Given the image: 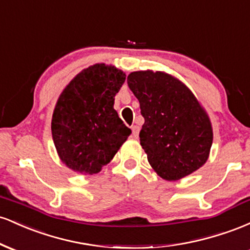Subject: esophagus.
<instances>
[{
  "instance_id": "esophagus-1",
  "label": "esophagus",
  "mask_w": 250,
  "mask_h": 250,
  "mask_svg": "<svg viewBox=\"0 0 250 250\" xmlns=\"http://www.w3.org/2000/svg\"><path fill=\"white\" fill-rule=\"evenodd\" d=\"M131 130H133V136L134 137H139V133H140V127L137 125H131Z\"/></svg>"
}]
</instances>
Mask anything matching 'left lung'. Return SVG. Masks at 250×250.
Segmentation results:
<instances>
[{
	"label": "left lung",
	"mask_w": 250,
	"mask_h": 250,
	"mask_svg": "<svg viewBox=\"0 0 250 250\" xmlns=\"http://www.w3.org/2000/svg\"><path fill=\"white\" fill-rule=\"evenodd\" d=\"M127 82L145 117L140 142L155 171L162 179L175 181L202 167L213 143V130L193 93L161 71H134Z\"/></svg>",
	"instance_id": "obj_1"
}]
</instances>
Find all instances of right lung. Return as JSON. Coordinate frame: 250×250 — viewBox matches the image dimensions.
Masks as SVG:
<instances>
[{"label":"right lung","mask_w":250,"mask_h":250,"mask_svg":"<svg viewBox=\"0 0 250 250\" xmlns=\"http://www.w3.org/2000/svg\"><path fill=\"white\" fill-rule=\"evenodd\" d=\"M125 74L111 65H91L63 90L51 133L62 162L80 173L96 174L113 160L131 134L114 109Z\"/></svg>","instance_id":"right-lung-1"}]
</instances>
